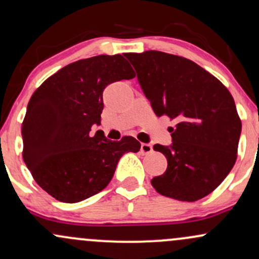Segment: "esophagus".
<instances>
[{
	"label": "esophagus",
	"mask_w": 259,
	"mask_h": 259,
	"mask_svg": "<svg viewBox=\"0 0 259 259\" xmlns=\"http://www.w3.org/2000/svg\"><path fill=\"white\" fill-rule=\"evenodd\" d=\"M152 146L150 144H141V152L144 154H148L152 152Z\"/></svg>",
	"instance_id": "1"
}]
</instances>
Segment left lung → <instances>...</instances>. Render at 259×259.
<instances>
[{
    "mask_svg": "<svg viewBox=\"0 0 259 259\" xmlns=\"http://www.w3.org/2000/svg\"><path fill=\"white\" fill-rule=\"evenodd\" d=\"M157 117L168 115L170 147L154 145L168 160L151 184L178 201L201 200L222 184L237 158L241 119L231 94L190 59L160 51L126 53Z\"/></svg>",
    "mask_w": 259,
    "mask_h": 259,
    "instance_id": "left-lung-1",
    "label": "left lung"
}]
</instances>
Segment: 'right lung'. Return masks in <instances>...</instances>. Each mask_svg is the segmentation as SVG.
<instances>
[{
	"instance_id": "1",
	"label": "right lung",
	"mask_w": 259,
	"mask_h": 259,
	"mask_svg": "<svg viewBox=\"0 0 259 259\" xmlns=\"http://www.w3.org/2000/svg\"><path fill=\"white\" fill-rule=\"evenodd\" d=\"M121 55L95 56L65 65L32 94L23 120V159L36 181L56 200L76 203L108 185L120 157L139 152L133 136L109 141L91 135L101 124L107 85L133 79Z\"/></svg>"
}]
</instances>
